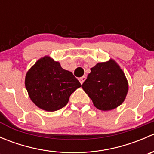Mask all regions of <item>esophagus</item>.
Returning <instances> with one entry per match:
<instances>
[{"mask_svg":"<svg viewBox=\"0 0 154 154\" xmlns=\"http://www.w3.org/2000/svg\"><path fill=\"white\" fill-rule=\"evenodd\" d=\"M86 77H84V76H83V77H80V78H79V80H80V83H81V84H83V82H84L85 80H86Z\"/></svg>","mask_w":154,"mask_h":154,"instance_id":"obj_1","label":"esophagus"}]
</instances>
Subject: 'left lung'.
<instances>
[{
    "label": "left lung",
    "instance_id": "1",
    "mask_svg": "<svg viewBox=\"0 0 154 154\" xmlns=\"http://www.w3.org/2000/svg\"><path fill=\"white\" fill-rule=\"evenodd\" d=\"M128 87L123 70L112 59L91 68L82 85L94 106L102 111H109L120 106L125 101Z\"/></svg>",
    "mask_w": 154,
    "mask_h": 154
}]
</instances>
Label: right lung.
<instances>
[{
	"label": "right lung",
	"mask_w": 154,
	"mask_h": 154,
	"mask_svg": "<svg viewBox=\"0 0 154 154\" xmlns=\"http://www.w3.org/2000/svg\"><path fill=\"white\" fill-rule=\"evenodd\" d=\"M81 86L71 71L49 56L37 60L26 74L25 87L35 106L48 112L60 109L71 94Z\"/></svg>",
	"instance_id": "add662e5"
}]
</instances>
